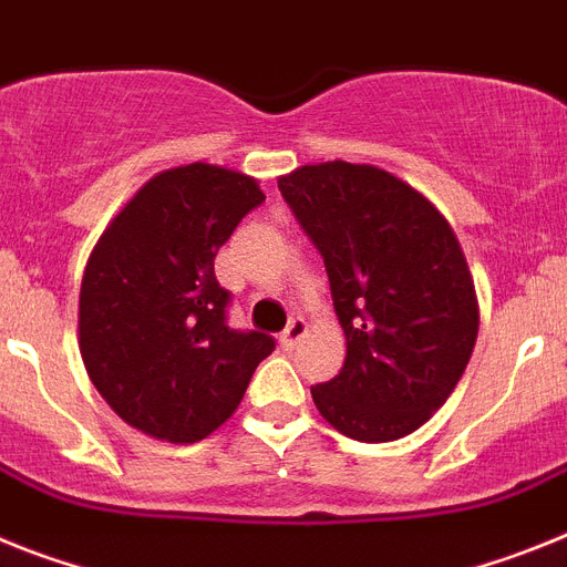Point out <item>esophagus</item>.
<instances>
[{
  "label": "esophagus",
  "mask_w": 567,
  "mask_h": 567,
  "mask_svg": "<svg viewBox=\"0 0 567 567\" xmlns=\"http://www.w3.org/2000/svg\"><path fill=\"white\" fill-rule=\"evenodd\" d=\"M305 337H308V324H305V319H290L288 328L279 333V342H282V348H293V344L302 342Z\"/></svg>",
  "instance_id": "34e87169"
}]
</instances>
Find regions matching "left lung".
Masks as SVG:
<instances>
[{"label": "left lung", "instance_id": "1", "mask_svg": "<svg viewBox=\"0 0 567 567\" xmlns=\"http://www.w3.org/2000/svg\"><path fill=\"white\" fill-rule=\"evenodd\" d=\"M279 190L322 254L348 344L342 371L311 388L319 413L359 442L408 436L454 393L480 331L454 228L373 165H302Z\"/></svg>", "mask_w": 567, "mask_h": 567}]
</instances>
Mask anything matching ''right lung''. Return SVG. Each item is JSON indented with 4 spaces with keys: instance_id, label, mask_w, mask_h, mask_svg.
Listing matches in <instances>:
<instances>
[{
    "instance_id": "right-lung-1",
    "label": "right lung",
    "mask_w": 567,
    "mask_h": 567,
    "mask_svg": "<svg viewBox=\"0 0 567 567\" xmlns=\"http://www.w3.org/2000/svg\"><path fill=\"white\" fill-rule=\"evenodd\" d=\"M262 202L254 176L194 162L145 182L100 236L79 290V353L136 431L205 440L274 351L268 333L228 328L214 274L216 250Z\"/></svg>"
}]
</instances>
